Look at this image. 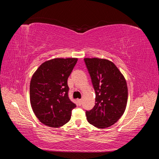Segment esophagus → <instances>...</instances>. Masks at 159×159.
I'll list each match as a JSON object with an SVG mask.
<instances>
[{"mask_svg":"<svg viewBox=\"0 0 159 159\" xmlns=\"http://www.w3.org/2000/svg\"><path fill=\"white\" fill-rule=\"evenodd\" d=\"M78 103L79 105H81V103H82V99H78Z\"/></svg>","mask_w":159,"mask_h":159,"instance_id":"1","label":"esophagus"}]
</instances>
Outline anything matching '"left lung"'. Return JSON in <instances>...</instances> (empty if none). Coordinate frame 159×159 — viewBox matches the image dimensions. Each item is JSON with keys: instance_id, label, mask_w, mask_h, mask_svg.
I'll list each match as a JSON object with an SVG mask.
<instances>
[{"instance_id": "left-lung-1", "label": "left lung", "mask_w": 159, "mask_h": 159, "mask_svg": "<svg viewBox=\"0 0 159 159\" xmlns=\"http://www.w3.org/2000/svg\"><path fill=\"white\" fill-rule=\"evenodd\" d=\"M84 61L95 91V105L85 114L88 122L98 128L116 123L125 111L128 88L121 72L112 61L98 57Z\"/></svg>"}]
</instances>
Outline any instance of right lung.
<instances>
[{"instance_id": "right-lung-1", "label": "right lung", "mask_w": 159, "mask_h": 159, "mask_svg": "<svg viewBox=\"0 0 159 159\" xmlns=\"http://www.w3.org/2000/svg\"><path fill=\"white\" fill-rule=\"evenodd\" d=\"M78 58H54L42 64L30 84V100L39 121L57 128L68 123L76 105L68 98V79Z\"/></svg>"}]
</instances>
